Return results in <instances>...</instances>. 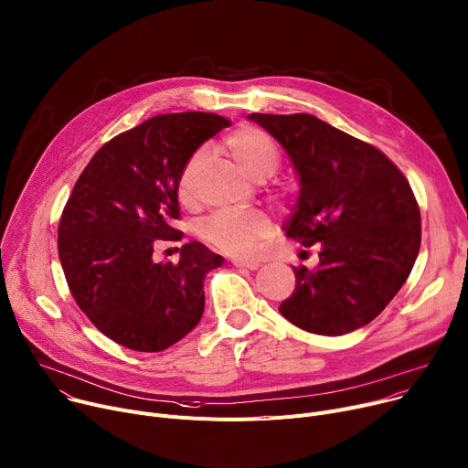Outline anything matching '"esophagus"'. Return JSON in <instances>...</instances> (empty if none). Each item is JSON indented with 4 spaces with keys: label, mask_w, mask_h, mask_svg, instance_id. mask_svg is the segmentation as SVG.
<instances>
[{
    "label": "esophagus",
    "mask_w": 468,
    "mask_h": 468,
    "mask_svg": "<svg viewBox=\"0 0 468 468\" xmlns=\"http://www.w3.org/2000/svg\"><path fill=\"white\" fill-rule=\"evenodd\" d=\"M231 263L235 267H242V269H250V271H256L260 267L258 261L254 260H244V258H231Z\"/></svg>",
    "instance_id": "34e87169"
}]
</instances>
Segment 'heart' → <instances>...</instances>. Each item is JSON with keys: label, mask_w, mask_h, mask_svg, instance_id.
I'll use <instances>...</instances> for the list:
<instances>
[{"label": "heart", "mask_w": 468, "mask_h": 468, "mask_svg": "<svg viewBox=\"0 0 468 468\" xmlns=\"http://www.w3.org/2000/svg\"><path fill=\"white\" fill-rule=\"evenodd\" d=\"M224 148L237 167L256 182L267 180L280 167V150L276 143L260 128L244 126L235 130L226 137ZM207 160L208 152L199 148L180 171L176 194L184 207H194L197 203V182ZM271 233L272 226L261 212L216 214L201 229L207 242L231 256H252L258 242Z\"/></svg>", "instance_id": "obj_1"}]
</instances>
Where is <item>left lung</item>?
I'll return each mask as SVG.
<instances>
[{
    "label": "left lung",
    "mask_w": 468,
    "mask_h": 468,
    "mask_svg": "<svg viewBox=\"0 0 468 468\" xmlns=\"http://www.w3.org/2000/svg\"><path fill=\"white\" fill-rule=\"evenodd\" d=\"M290 155L299 197L284 226L320 244L314 271L293 269L295 290L278 306L293 325L338 336L375 320L407 282L421 244L420 207L384 152L313 114H248Z\"/></svg>",
    "instance_id": "obj_1"
}]
</instances>
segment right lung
<instances>
[{
  "instance_id": "add662e5",
  "label": "right lung",
  "mask_w": 468,
  "mask_h": 468,
  "mask_svg": "<svg viewBox=\"0 0 468 468\" xmlns=\"http://www.w3.org/2000/svg\"><path fill=\"white\" fill-rule=\"evenodd\" d=\"M229 120L212 112L148 118L105 143L61 214L58 254L71 295L105 336L135 352H162L205 310L203 282L224 258L197 240L178 263L154 261V246L180 240L176 184L190 155Z\"/></svg>"
}]
</instances>
